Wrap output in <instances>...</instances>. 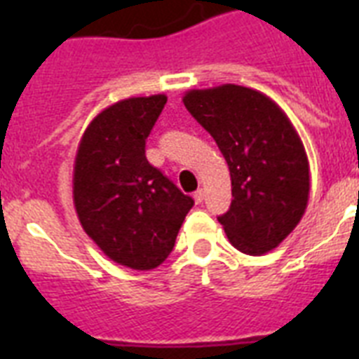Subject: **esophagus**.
I'll use <instances>...</instances> for the list:
<instances>
[{
  "label": "esophagus",
  "mask_w": 359,
  "mask_h": 359,
  "mask_svg": "<svg viewBox=\"0 0 359 359\" xmlns=\"http://www.w3.org/2000/svg\"><path fill=\"white\" fill-rule=\"evenodd\" d=\"M203 199H205V191H203L201 188H199L197 191H194V201H196L197 205H201Z\"/></svg>",
  "instance_id": "1"
}]
</instances>
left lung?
Returning <instances> with one entry per match:
<instances>
[{"mask_svg":"<svg viewBox=\"0 0 359 359\" xmlns=\"http://www.w3.org/2000/svg\"><path fill=\"white\" fill-rule=\"evenodd\" d=\"M229 165L233 201L218 222L245 255H264L300 224L309 199V162L300 135L272 98L225 83L182 98Z\"/></svg>","mask_w":359,"mask_h":359,"instance_id":"8db88e82","label":"left lung"}]
</instances>
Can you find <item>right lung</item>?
Wrapping results in <instances>:
<instances>
[{
    "label": "right lung",
    "mask_w": 359,
    "mask_h": 359,
    "mask_svg": "<svg viewBox=\"0 0 359 359\" xmlns=\"http://www.w3.org/2000/svg\"><path fill=\"white\" fill-rule=\"evenodd\" d=\"M165 102V95L115 102L89 123L76 151L72 194L81 227L104 255L134 270L168 259L194 207L145 156Z\"/></svg>",
    "instance_id": "obj_1"
}]
</instances>
